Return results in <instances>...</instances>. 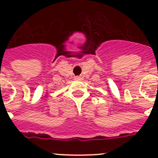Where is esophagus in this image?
I'll use <instances>...</instances> for the list:
<instances>
[{"label":"esophagus","instance_id":"34e87169","mask_svg":"<svg viewBox=\"0 0 158 158\" xmlns=\"http://www.w3.org/2000/svg\"><path fill=\"white\" fill-rule=\"evenodd\" d=\"M75 79H78V80H80V79H82V76H75Z\"/></svg>","mask_w":158,"mask_h":158}]
</instances>
